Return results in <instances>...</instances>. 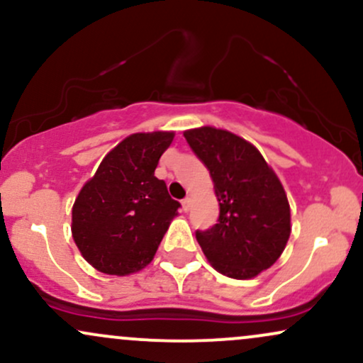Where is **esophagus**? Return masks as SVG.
Masks as SVG:
<instances>
[{
  "instance_id": "34e87169",
  "label": "esophagus",
  "mask_w": 363,
  "mask_h": 363,
  "mask_svg": "<svg viewBox=\"0 0 363 363\" xmlns=\"http://www.w3.org/2000/svg\"><path fill=\"white\" fill-rule=\"evenodd\" d=\"M181 205H182V211H186V213H187V211H189V208H191V199L184 198L181 201Z\"/></svg>"
}]
</instances>
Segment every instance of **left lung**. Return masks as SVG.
Listing matches in <instances>:
<instances>
[{
	"label": "left lung",
	"instance_id": "left-lung-1",
	"mask_svg": "<svg viewBox=\"0 0 363 363\" xmlns=\"http://www.w3.org/2000/svg\"><path fill=\"white\" fill-rule=\"evenodd\" d=\"M194 155L213 179L218 222L196 230L206 259L222 274L254 278L281 256L290 237V206L277 174L254 145L230 131H184Z\"/></svg>",
	"mask_w": 363,
	"mask_h": 363
}]
</instances>
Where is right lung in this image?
Here are the masks:
<instances>
[{"mask_svg":"<svg viewBox=\"0 0 363 363\" xmlns=\"http://www.w3.org/2000/svg\"><path fill=\"white\" fill-rule=\"evenodd\" d=\"M174 133H136L107 153L73 205L72 232L82 256L107 274L150 264L181 203L155 177Z\"/></svg>","mask_w":363,"mask_h":363,"instance_id":"obj_1","label":"right lung"}]
</instances>
